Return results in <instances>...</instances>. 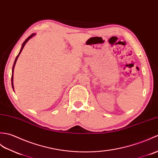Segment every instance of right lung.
<instances>
[{"mask_svg": "<svg viewBox=\"0 0 158 158\" xmlns=\"http://www.w3.org/2000/svg\"><path fill=\"white\" fill-rule=\"evenodd\" d=\"M35 35H36V34H35V33H34V34H31L30 36L28 38H27L25 41L23 42V43L22 44V48H21V50H20V51H19V54L17 55V56L15 59V61H14V64H13V68H12V76H11V85H12V88H13V89H14V86H13V71H14V68H15V64H16V61H17V58H18V57L19 56V55H20V53H21V52L22 51L23 48L24 46H25V44H26L27 42L31 38H32L34 36H35Z\"/></svg>", "mask_w": 158, "mask_h": 158, "instance_id": "obj_1", "label": "right lung"}]
</instances>
